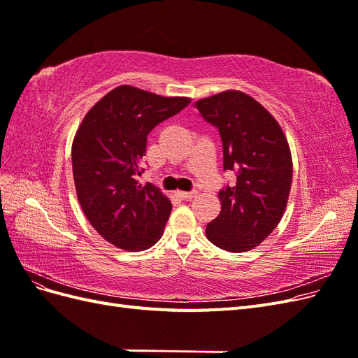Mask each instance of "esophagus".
<instances>
[{
    "label": "esophagus",
    "mask_w": 358,
    "mask_h": 358,
    "mask_svg": "<svg viewBox=\"0 0 358 358\" xmlns=\"http://www.w3.org/2000/svg\"><path fill=\"white\" fill-rule=\"evenodd\" d=\"M176 196L180 197V199H183V200L194 199V197L197 196V191H196V189H194V191H176Z\"/></svg>",
    "instance_id": "esophagus-1"
}]
</instances>
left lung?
Listing matches in <instances>:
<instances>
[{
    "label": "left lung",
    "mask_w": 358,
    "mask_h": 358,
    "mask_svg": "<svg viewBox=\"0 0 358 358\" xmlns=\"http://www.w3.org/2000/svg\"><path fill=\"white\" fill-rule=\"evenodd\" d=\"M196 106L220 131L224 170L236 173L234 185L218 192L221 213L206 236L224 251H249L276 229L287 208L292 179L287 138L276 119L243 92L225 91Z\"/></svg>",
    "instance_id": "obj_1"
}]
</instances>
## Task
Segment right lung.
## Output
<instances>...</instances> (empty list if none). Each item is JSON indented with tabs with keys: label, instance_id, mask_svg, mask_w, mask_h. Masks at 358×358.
Masks as SVG:
<instances>
[{
	"label": "right lung",
	"instance_id": "1",
	"mask_svg": "<svg viewBox=\"0 0 358 358\" xmlns=\"http://www.w3.org/2000/svg\"><path fill=\"white\" fill-rule=\"evenodd\" d=\"M189 103L124 85L83 117L71 148L76 192L86 218L112 245L143 251L162 236L171 203L136 178L145 171L148 134Z\"/></svg>",
	"mask_w": 358,
	"mask_h": 358
}]
</instances>
